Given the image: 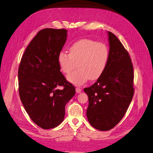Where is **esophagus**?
<instances>
[{
	"label": "esophagus",
	"mask_w": 153,
	"mask_h": 153,
	"mask_svg": "<svg viewBox=\"0 0 153 153\" xmlns=\"http://www.w3.org/2000/svg\"><path fill=\"white\" fill-rule=\"evenodd\" d=\"M75 90H76V93H80V92H82V89H80V88H79V87H76Z\"/></svg>",
	"instance_id": "34e87169"
}]
</instances>
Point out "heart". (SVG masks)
<instances>
[{
	"label": "heart",
	"mask_w": 153,
	"mask_h": 153,
	"mask_svg": "<svg viewBox=\"0 0 153 153\" xmlns=\"http://www.w3.org/2000/svg\"><path fill=\"white\" fill-rule=\"evenodd\" d=\"M109 50L107 45L89 39H82L74 43L69 48V53L61 52L57 61L61 71L69 74L77 63V71L67 76L71 84L81 86L90 79L96 80L102 75L107 65Z\"/></svg>",
	"instance_id": "b5f03b06"
}]
</instances>
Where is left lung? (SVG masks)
Listing matches in <instances>:
<instances>
[{
  "label": "left lung",
  "instance_id": "left-lung-1",
  "mask_svg": "<svg viewBox=\"0 0 153 153\" xmlns=\"http://www.w3.org/2000/svg\"><path fill=\"white\" fill-rule=\"evenodd\" d=\"M109 57L103 73L85 88L89 98L87 117L92 127L108 131L124 117L132 100L133 68L128 52L118 38L108 32Z\"/></svg>",
  "mask_w": 153,
  "mask_h": 153
}]
</instances>
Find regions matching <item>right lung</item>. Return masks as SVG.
Instances as JSON below:
<instances>
[{"instance_id":"obj_1","label":"right lung","mask_w":153,"mask_h":153,"mask_svg":"<svg viewBox=\"0 0 153 153\" xmlns=\"http://www.w3.org/2000/svg\"><path fill=\"white\" fill-rule=\"evenodd\" d=\"M67 32L64 29L39 31L27 46L18 69L22 103L32 121L45 129L63 121L65 106L75 94V87L60 71L57 61ZM60 86L62 90L58 89Z\"/></svg>"}]
</instances>
